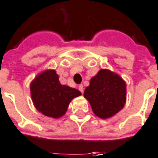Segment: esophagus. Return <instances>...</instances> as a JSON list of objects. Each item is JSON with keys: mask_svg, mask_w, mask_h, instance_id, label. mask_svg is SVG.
Masks as SVG:
<instances>
[{"mask_svg": "<svg viewBox=\"0 0 158 158\" xmlns=\"http://www.w3.org/2000/svg\"><path fill=\"white\" fill-rule=\"evenodd\" d=\"M78 89H79V91H80L81 93H83L84 92V87L82 85H79V86H78Z\"/></svg>", "mask_w": 158, "mask_h": 158, "instance_id": "34e87169", "label": "esophagus"}]
</instances>
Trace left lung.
Here are the masks:
<instances>
[{"label":"left lung","mask_w":158,"mask_h":158,"mask_svg":"<svg viewBox=\"0 0 158 158\" xmlns=\"http://www.w3.org/2000/svg\"><path fill=\"white\" fill-rule=\"evenodd\" d=\"M84 97L88 101L94 114L102 119L113 117L125 106L126 81L108 69H101L90 80Z\"/></svg>","instance_id":"left-lung-1"}]
</instances>
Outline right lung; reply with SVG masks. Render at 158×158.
Returning <instances> with one entry per match:
<instances>
[{"label": "right lung", "mask_w": 158, "mask_h": 158, "mask_svg": "<svg viewBox=\"0 0 158 158\" xmlns=\"http://www.w3.org/2000/svg\"><path fill=\"white\" fill-rule=\"evenodd\" d=\"M30 91L36 110L55 119L66 114L72 99L81 95L77 89L61 85L56 72L52 69L39 73L30 84Z\"/></svg>", "instance_id": "1"}]
</instances>
